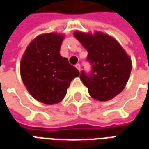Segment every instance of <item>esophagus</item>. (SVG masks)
<instances>
[{
    "label": "esophagus",
    "mask_w": 149,
    "mask_h": 149,
    "mask_svg": "<svg viewBox=\"0 0 149 149\" xmlns=\"http://www.w3.org/2000/svg\"><path fill=\"white\" fill-rule=\"evenodd\" d=\"M76 68H77L79 71H81V65H80V64H77L76 65Z\"/></svg>",
    "instance_id": "esophagus-1"
}]
</instances>
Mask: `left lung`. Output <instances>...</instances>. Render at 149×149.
Listing matches in <instances>:
<instances>
[{"mask_svg": "<svg viewBox=\"0 0 149 149\" xmlns=\"http://www.w3.org/2000/svg\"><path fill=\"white\" fill-rule=\"evenodd\" d=\"M74 37L88 51L90 73L82 70L80 78L88 93L100 101L111 100L120 93L128 81L132 61L113 37L96 32L94 35L75 32Z\"/></svg>", "mask_w": 149, "mask_h": 149, "instance_id": "left-lung-1", "label": "left lung"}]
</instances>
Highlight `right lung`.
Returning a JSON list of instances; mask_svg holds the SVG:
<instances>
[{"label": "right lung", "mask_w": 149, "mask_h": 149, "mask_svg": "<svg viewBox=\"0 0 149 149\" xmlns=\"http://www.w3.org/2000/svg\"><path fill=\"white\" fill-rule=\"evenodd\" d=\"M64 35L56 33L37 37L29 45L21 62V76L29 93L46 104L61 101L67 88L80 72L62 57Z\"/></svg>", "instance_id": "right-lung-1"}]
</instances>
